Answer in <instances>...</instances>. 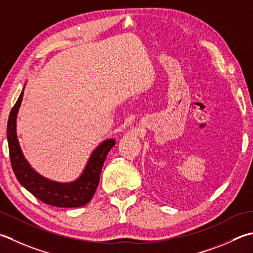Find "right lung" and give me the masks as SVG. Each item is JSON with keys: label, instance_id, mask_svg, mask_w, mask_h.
Instances as JSON below:
<instances>
[{"label": "right lung", "instance_id": "right-lung-1", "mask_svg": "<svg viewBox=\"0 0 253 253\" xmlns=\"http://www.w3.org/2000/svg\"><path fill=\"white\" fill-rule=\"evenodd\" d=\"M24 88L25 85L17 102L9 113L7 122L9 159L16 179L28 192L46 204L56 207H66V209L84 206L92 200L97 189L102 167L108 151L115 145V139L110 138L102 141L92 151L80 176L74 181L57 182L47 179L39 174L27 161L17 138L16 121L23 100Z\"/></svg>", "mask_w": 253, "mask_h": 253}]
</instances>
